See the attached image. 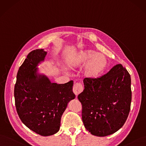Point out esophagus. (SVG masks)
Masks as SVG:
<instances>
[{
  "label": "esophagus",
  "mask_w": 146,
  "mask_h": 146,
  "mask_svg": "<svg viewBox=\"0 0 146 146\" xmlns=\"http://www.w3.org/2000/svg\"><path fill=\"white\" fill-rule=\"evenodd\" d=\"M73 93L76 96H78V94H79L80 93L83 91V87L81 84L80 83H76L73 86Z\"/></svg>",
  "instance_id": "1"
}]
</instances>
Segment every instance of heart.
Here are the masks:
<instances>
[{"label":"heart","instance_id":"1","mask_svg":"<svg viewBox=\"0 0 146 146\" xmlns=\"http://www.w3.org/2000/svg\"><path fill=\"white\" fill-rule=\"evenodd\" d=\"M82 75L89 80L98 78L107 67L108 59L103 54L90 49H82L70 59V68H76L84 66Z\"/></svg>","mask_w":146,"mask_h":146}]
</instances>
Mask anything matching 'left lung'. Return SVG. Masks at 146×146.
Segmentation results:
<instances>
[{"label":"left lung","instance_id":"left-lung-1","mask_svg":"<svg viewBox=\"0 0 146 146\" xmlns=\"http://www.w3.org/2000/svg\"><path fill=\"white\" fill-rule=\"evenodd\" d=\"M84 90L78 96L82 105V118L91 134L105 137L124 125L131 109V76L121 64L93 80L84 79Z\"/></svg>","mask_w":146,"mask_h":146}]
</instances>
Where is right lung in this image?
Instances as JSON below:
<instances>
[{
	"instance_id": "1",
	"label": "right lung",
	"mask_w": 146,
	"mask_h": 146,
	"mask_svg": "<svg viewBox=\"0 0 146 146\" xmlns=\"http://www.w3.org/2000/svg\"><path fill=\"white\" fill-rule=\"evenodd\" d=\"M47 52H31L17 74L14 87L15 104L21 121L41 136L58 132L61 118L68 102L75 98L73 81L64 84L52 83L46 75L38 72Z\"/></svg>"
}]
</instances>
